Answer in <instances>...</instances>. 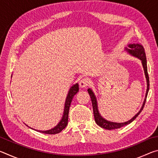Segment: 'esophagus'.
<instances>
[{
	"mask_svg": "<svg viewBox=\"0 0 158 158\" xmlns=\"http://www.w3.org/2000/svg\"><path fill=\"white\" fill-rule=\"evenodd\" d=\"M89 83H90V80L89 78H84L80 81L79 85L81 88H85L89 85Z\"/></svg>",
	"mask_w": 158,
	"mask_h": 158,
	"instance_id": "obj_1",
	"label": "esophagus"
}]
</instances>
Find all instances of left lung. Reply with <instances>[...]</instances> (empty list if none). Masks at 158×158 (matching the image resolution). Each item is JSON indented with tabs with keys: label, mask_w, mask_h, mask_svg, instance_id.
I'll return each mask as SVG.
<instances>
[{
	"label": "left lung",
	"mask_w": 158,
	"mask_h": 158,
	"mask_svg": "<svg viewBox=\"0 0 158 158\" xmlns=\"http://www.w3.org/2000/svg\"><path fill=\"white\" fill-rule=\"evenodd\" d=\"M128 47H129L130 49L125 47V50L126 51L127 53H129L131 56L139 58V59L141 61V64H142V66L143 68L144 74H145V77L146 79V84H147V89H146L145 98H144L143 105L141 106L140 110L139 111L138 113L136 114L135 116H134L132 118L129 120V121L124 123H115V122L107 121V120L101 116V114H100V112H99V110H98L97 98H96L95 93H93L92 89H88V92H89V95L90 96V98H91L92 105H93V114H94L95 123L99 125V126H100L101 127H102L104 129H106V130L118 129V128L123 127L125 125L131 123H132L134 120L138 116V115L141 113V111H142L144 105H145L146 103L147 95H148V93L149 90V77L148 74V69H147V60H146L145 51H144V49L142 45L139 44H129L128 45Z\"/></svg>",
	"instance_id": "8db88e82"
}]
</instances>
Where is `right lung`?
Returning a JSON list of instances; mask_svg holds the SVG:
<instances>
[{"mask_svg":"<svg viewBox=\"0 0 158 158\" xmlns=\"http://www.w3.org/2000/svg\"><path fill=\"white\" fill-rule=\"evenodd\" d=\"M78 91H79V84H77H77H74L69 90L68 95H67L65 102V106H64L63 116L61 118L60 122L58 123L54 127H53L52 129L48 130H35L44 134L54 135V134H58L64 128H65L68 123V114H69V106H70L72 100H73L74 96L77 94ZM31 129H33V128H31Z\"/></svg>","mask_w":158,"mask_h":158,"instance_id":"obj_1","label":"right lung"}]
</instances>
